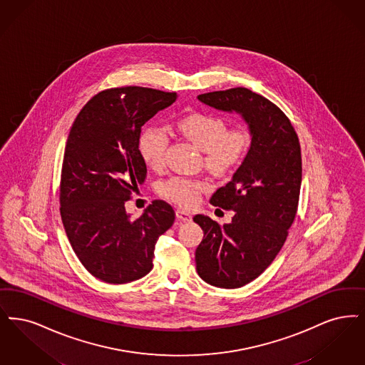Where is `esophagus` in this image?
<instances>
[{
  "instance_id": "esophagus-1",
  "label": "esophagus",
  "mask_w": 365,
  "mask_h": 365,
  "mask_svg": "<svg viewBox=\"0 0 365 365\" xmlns=\"http://www.w3.org/2000/svg\"><path fill=\"white\" fill-rule=\"evenodd\" d=\"M175 217L181 222H190V220H192V215L185 210H177L175 211Z\"/></svg>"
}]
</instances>
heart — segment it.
Masks as SVG:
<instances>
[{"mask_svg": "<svg viewBox=\"0 0 365 365\" xmlns=\"http://www.w3.org/2000/svg\"><path fill=\"white\" fill-rule=\"evenodd\" d=\"M221 115L192 111L181 115L177 128L182 136L205 151V165L215 175H226L245 158L251 147V133L245 128L226 129ZM169 144L166 129L147 128L140 136L139 150L144 163L151 169H159L165 160ZM203 181L175 175L159 185V193L180 206H193L200 193L206 190Z\"/></svg>", "mask_w": 365, "mask_h": 365, "instance_id": "1", "label": "heart"}]
</instances>
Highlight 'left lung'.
<instances>
[{
  "label": "left lung",
  "mask_w": 365,
  "mask_h": 365,
  "mask_svg": "<svg viewBox=\"0 0 365 365\" xmlns=\"http://www.w3.org/2000/svg\"><path fill=\"white\" fill-rule=\"evenodd\" d=\"M197 99L217 110L237 113L251 133V147L236 173L210 199L212 206L235 211L232 222L193 217L205 233L195 252L197 274L210 285L236 289L257 278L285 244L302 188L300 143L285 113L248 88Z\"/></svg>",
  "instance_id": "8db88e82"
}]
</instances>
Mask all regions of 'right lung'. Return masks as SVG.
Listing matches in <instances>:
<instances>
[{
    "instance_id": "obj_1",
    "label": "right lung",
    "mask_w": 365,
    "mask_h": 365,
    "mask_svg": "<svg viewBox=\"0 0 365 365\" xmlns=\"http://www.w3.org/2000/svg\"><path fill=\"white\" fill-rule=\"evenodd\" d=\"M175 93L111 88L80 110L63 153L60 205L66 236L81 264L108 284H127L153 269L155 244L175 222V210L154 200L138 220L125 203L142 185V127L173 105Z\"/></svg>"
}]
</instances>
